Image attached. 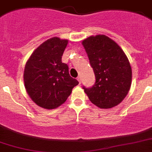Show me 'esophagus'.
I'll use <instances>...</instances> for the list:
<instances>
[{"mask_svg":"<svg viewBox=\"0 0 152 152\" xmlns=\"http://www.w3.org/2000/svg\"><path fill=\"white\" fill-rule=\"evenodd\" d=\"M77 81H78L79 82V85H81V77L79 76V77H77Z\"/></svg>","mask_w":152,"mask_h":152,"instance_id":"1","label":"esophagus"}]
</instances>
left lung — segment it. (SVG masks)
Here are the masks:
<instances>
[{"instance_id": "8db88e82", "label": "left lung", "mask_w": 152, "mask_h": 152, "mask_svg": "<svg viewBox=\"0 0 152 152\" xmlns=\"http://www.w3.org/2000/svg\"><path fill=\"white\" fill-rule=\"evenodd\" d=\"M96 81L85 92L100 108H111L122 102L132 85L130 63L115 41L104 34L90 36L82 41Z\"/></svg>"}]
</instances>
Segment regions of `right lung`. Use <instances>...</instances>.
Instances as JSON below:
<instances>
[{
  "label": "right lung",
  "mask_w": 152,
  "mask_h": 152,
  "mask_svg": "<svg viewBox=\"0 0 152 152\" xmlns=\"http://www.w3.org/2000/svg\"><path fill=\"white\" fill-rule=\"evenodd\" d=\"M67 43L66 39L51 37L37 47L26 62V91L37 105L45 109L61 105L74 87L78 85V81L70 76L68 66L61 61Z\"/></svg>",
  "instance_id": "add662e5"
}]
</instances>
